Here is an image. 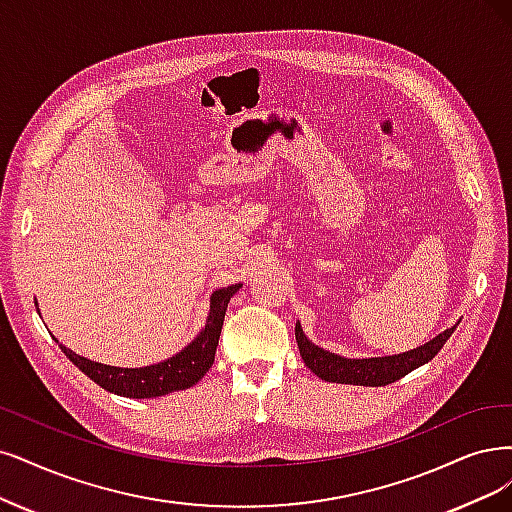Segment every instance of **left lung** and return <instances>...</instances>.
<instances>
[{
  "instance_id": "left-lung-1",
  "label": "left lung",
  "mask_w": 512,
  "mask_h": 512,
  "mask_svg": "<svg viewBox=\"0 0 512 512\" xmlns=\"http://www.w3.org/2000/svg\"><path fill=\"white\" fill-rule=\"evenodd\" d=\"M460 323L445 329L437 337H432L420 348H413L403 354L392 356H377V358H344L339 354H333L329 350L318 348L306 337L304 329L297 323L295 325V337L299 354L304 358L306 367L316 373L320 380L335 382V384H354V386H386L396 380H401L413 369H418L432 361L439 354L443 344L456 331Z\"/></svg>"
}]
</instances>
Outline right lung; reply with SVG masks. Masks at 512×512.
<instances>
[{"label":"right lung","instance_id":"1","mask_svg":"<svg viewBox=\"0 0 512 512\" xmlns=\"http://www.w3.org/2000/svg\"><path fill=\"white\" fill-rule=\"evenodd\" d=\"M240 287L242 285L217 289L211 295V310H208L204 329L181 352L166 358V361L158 365L137 369L111 367L75 354L63 344L59 346L69 361L84 375H88L92 382H97L107 392L126 396V399H154V396H164L170 392L192 388L202 380L206 371L213 367L227 304H230L232 295L240 291ZM56 342H59V339H56Z\"/></svg>","mask_w":512,"mask_h":512}]
</instances>
